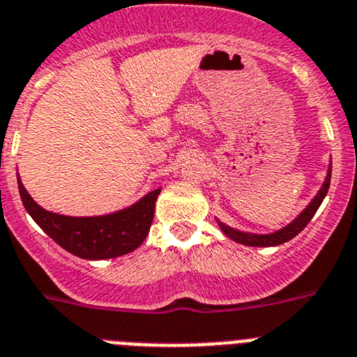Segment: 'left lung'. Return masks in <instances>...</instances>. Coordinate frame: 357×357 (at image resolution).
Returning <instances> with one entry per match:
<instances>
[{
  "label": "left lung",
  "mask_w": 357,
  "mask_h": 357,
  "mask_svg": "<svg viewBox=\"0 0 357 357\" xmlns=\"http://www.w3.org/2000/svg\"><path fill=\"white\" fill-rule=\"evenodd\" d=\"M331 173H332V164H328L327 176H325L324 184H321V188H319V191L316 193L314 199L310 200L309 206H307V208L303 209V211H301L300 215L291 222V224H287L285 227H282V229L274 231V233H267V234L245 233V231L234 229V227H231V225L224 224V222H220L218 218H216V224H218V227H220L222 233H224L225 236H229L231 240L242 243V245H251V248H274V245L289 242V240L294 238L300 231H303V227L309 224L310 218L314 216V213L318 211V208L321 206L324 199L327 197L328 185H331Z\"/></svg>",
  "instance_id": "obj_1"
}]
</instances>
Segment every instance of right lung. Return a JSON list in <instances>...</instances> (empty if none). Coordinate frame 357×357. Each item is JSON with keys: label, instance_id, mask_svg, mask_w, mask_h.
<instances>
[{"label": "right lung", "instance_id": "1", "mask_svg": "<svg viewBox=\"0 0 357 357\" xmlns=\"http://www.w3.org/2000/svg\"><path fill=\"white\" fill-rule=\"evenodd\" d=\"M21 200L26 213L61 248L84 260H106L135 251L146 240L160 190L119 211L99 216H68L43 209L25 190L17 175Z\"/></svg>", "mask_w": 357, "mask_h": 357}]
</instances>
